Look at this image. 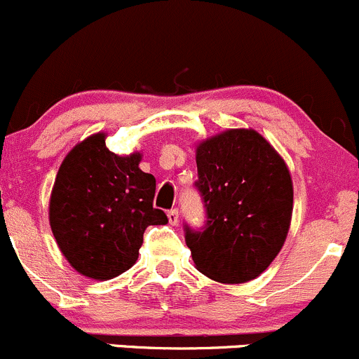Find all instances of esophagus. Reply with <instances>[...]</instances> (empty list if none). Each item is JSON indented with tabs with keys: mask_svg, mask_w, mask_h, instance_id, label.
Returning <instances> with one entry per match:
<instances>
[{
	"mask_svg": "<svg viewBox=\"0 0 359 359\" xmlns=\"http://www.w3.org/2000/svg\"><path fill=\"white\" fill-rule=\"evenodd\" d=\"M167 217H168L170 225H177V224H179V210H170L168 213H167Z\"/></svg>",
	"mask_w": 359,
	"mask_h": 359,
	"instance_id": "1",
	"label": "esophagus"
}]
</instances>
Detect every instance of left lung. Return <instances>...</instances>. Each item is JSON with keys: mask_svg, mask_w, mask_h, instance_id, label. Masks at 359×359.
<instances>
[{"mask_svg": "<svg viewBox=\"0 0 359 359\" xmlns=\"http://www.w3.org/2000/svg\"><path fill=\"white\" fill-rule=\"evenodd\" d=\"M196 165L206 222L198 230L184 225L196 269L222 284L252 280L287 237L294 201L287 165L252 129L203 141Z\"/></svg>", "mask_w": 359, "mask_h": 359, "instance_id": "8db88e82", "label": "left lung"}]
</instances>
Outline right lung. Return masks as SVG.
Listing matches in <instances>:
<instances>
[{"mask_svg": "<svg viewBox=\"0 0 359 359\" xmlns=\"http://www.w3.org/2000/svg\"><path fill=\"white\" fill-rule=\"evenodd\" d=\"M104 134L79 142L56 173L50 225L60 251L79 273L108 280L129 270L149 225L168 224L153 208L156 179L139 168L141 153L118 156Z\"/></svg>", "mask_w": 359, "mask_h": 359, "instance_id": "1", "label": "right lung"}]
</instances>
